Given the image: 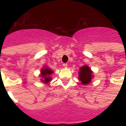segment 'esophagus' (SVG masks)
Masks as SVG:
<instances>
[{"label": "esophagus", "instance_id": "34e87169", "mask_svg": "<svg viewBox=\"0 0 126 126\" xmlns=\"http://www.w3.org/2000/svg\"><path fill=\"white\" fill-rule=\"evenodd\" d=\"M63 67H67V63H63Z\"/></svg>", "mask_w": 126, "mask_h": 126}]
</instances>
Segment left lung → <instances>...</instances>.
Returning <instances> with one entry per match:
<instances>
[{"label":"left lung","instance_id":"left-lung-1","mask_svg":"<svg viewBox=\"0 0 126 126\" xmlns=\"http://www.w3.org/2000/svg\"><path fill=\"white\" fill-rule=\"evenodd\" d=\"M80 71L79 73V79L82 82V84H88L91 82L92 79V71L88 66H83L80 69Z\"/></svg>","mask_w":126,"mask_h":126}]
</instances>
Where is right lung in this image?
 Returning <instances> with one entry per match:
<instances>
[{"mask_svg":"<svg viewBox=\"0 0 126 126\" xmlns=\"http://www.w3.org/2000/svg\"><path fill=\"white\" fill-rule=\"evenodd\" d=\"M51 73H53V71L48 68L42 69L41 70V77H42V81L43 82L47 83L51 80V78L49 76L51 75Z\"/></svg>","mask_w":126,"mask_h":126,"instance_id":"add662e5","label":"right lung"}]
</instances>
